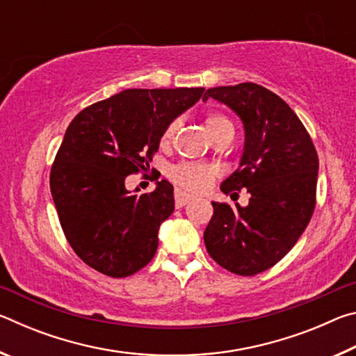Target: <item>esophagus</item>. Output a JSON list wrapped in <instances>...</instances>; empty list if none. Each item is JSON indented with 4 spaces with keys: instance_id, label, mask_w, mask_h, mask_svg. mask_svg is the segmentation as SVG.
<instances>
[{
    "instance_id": "34e87169",
    "label": "esophagus",
    "mask_w": 356,
    "mask_h": 356,
    "mask_svg": "<svg viewBox=\"0 0 356 356\" xmlns=\"http://www.w3.org/2000/svg\"><path fill=\"white\" fill-rule=\"evenodd\" d=\"M174 200H176V207L180 209V207L186 206V204H188V202L191 201V196L186 195V193H184V191L176 190V195H174Z\"/></svg>"
}]
</instances>
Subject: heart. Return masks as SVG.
I'll use <instances>...</instances> for the list:
<instances>
[{
  "instance_id": "obj_1",
  "label": "heart",
  "mask_w": 356,
  "mask_h": 356,
  "mask_svg": "<svg viewBox=\"0 0 356 356\" xmlns=\"http://www.w3.org/2000/svg\"><path fill=\"white\" fill-rule=\"evenodd\" d=\"M204 127L209 138H213L216 135L222 134V131L232 130L234 127L226 116L218 113H210L204 119ZM177 130V120H174L168 127L165 129L163 135H161V146L166 147L170 146L174 135H176ZM168 176L172 180L174 184L180 188L193 193H200L207 188V186L212 184V180L216 177V170L213 166L207 165H197V163H179L174 165L170 171H168Z\"/></svg>"
}]
</instances>
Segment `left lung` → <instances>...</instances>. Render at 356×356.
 I'll list each match as a JSON object with an SVG mask.
<instances>
[{
    "instance_id": "1",
    "label": "left lung",
    "mask_w": 356,
    "mask_h": 356,
    "mask_svg": "<svg viewBox=\"0 0 356 356\" xmlns=\"http://www.w3.org/2000/svg\"><path fill=\"white\" fill-rule=\"evenodd\" d=\"M209 97L242 120L240 165L225 182V195L250 193L246 207L212 202L204 243L216 264L252 276L278 264L293 248L316 207L318 156L305 125L280 95L256 83L210 88ZM231 196V197H232Z\"/></svg>"
}]
</instances>
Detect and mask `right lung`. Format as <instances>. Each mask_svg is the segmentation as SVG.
<instances>
[{
    "mask_svg": "<svg viewBox=\"0 0 356 356\" xmlns=\"http://www.w3.org/2000/svg\"><path fill=\"white\" fill-rule=\"evenodd\" d=\"M204 88L125 89L76 114L50 172L59 222L84 264L125 278L152 261L160 225L174 212V188L156 182L134 195L125 177L146 171L161 135L201 99Z\"/></svg>",
    "mask_w": 356,
    "mask_h": 356,
    "instance_id": "add662e5",
    "label": "right lung"
}]
</instances>
